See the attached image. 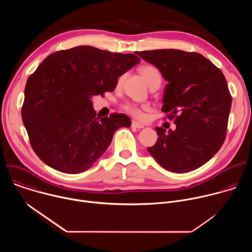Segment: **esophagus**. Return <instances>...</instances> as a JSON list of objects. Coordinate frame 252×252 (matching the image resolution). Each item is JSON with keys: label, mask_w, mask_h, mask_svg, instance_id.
Segmentation results:
<instances>
[{"label": "esophagus", "mask_w": 252, "mask_h": 252, "mask_svg": "<svg viewBox=\"0 0 252 252\" xmlns=\"http://www.w3.org/2000/svg\"><path fill=\"white\" fill-rule=\"evenodd\" d=\"M131 126L134 127V128H139V129L145 127V126L141 125V124H138L137 122H132V123H131Z\"/></svg>", "instance_id": "1"}]
</instances>
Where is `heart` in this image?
<instances>
[{
	"instance_id": "obj_1",
	"label": "heart",
	"mask_w": 252,
	"mask_h": 252,
	"mask_svg": "<svg viewBox=\"0 0 252 252\" xmlns=\"http://www.w3.org/2000/svg\"><path fill=\"white\" fill-rule=\"evenodd\" d=\"M140 73H141L142 77L145 78V80L149 86H151L157 82L161 83V75L159 73V70L154 65L142 66L140 68ZM126 110L128 114L133 116L135 119L142 120L143 117H145V115H143V111L149 110V106L148 105L138 106L134 103H127L126 105Z\"/></svg>"
}]
</instances>
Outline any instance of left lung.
<instances>
[{
	"mask_svg": "<svg viewBox=\"0 0 252 252\" xmlns=\"http://www.w3.org/2000/svg\"><path fill=\"white\" fill-rule=\"evenodd\" d=\"M167 82L162 112L175 129L156 127L158 141L148 148L166 170H194L217 154L226 136L231 95L222 71L197 53L181 50L136 52Z\"/></svg>",
	"mask_w": 252,
	"mask_h": 252,
	"instance_id": "obj_1",
	"label": "left lung"
}]
</instances>
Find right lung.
Masks as SVG:
<instances>
[{"mask_svg":"<svg viewBox=\"0 0 252 252\" xmlns=\"http://www.w3.org/2000/svg\"><path fill=\"white\" fill-rule=\"evenodd\" d=\"M138 63L133 54L90 46L59 51L42 62L27 81L22 118L33 152L46 164L83 172L103 155L118 128L130 126L124 114L95 118L92 98L114 91Z\"/></svg>","mask_w":252,"mask_h":252,"instance_id":"add662e5","label":"right lung"}]
</instances>
